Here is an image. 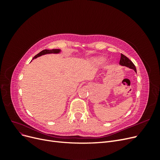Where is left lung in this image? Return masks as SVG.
I'll return each mask as SVG.
<instances>
[{
    "mask_svg": "<svg viewBox=\"0 0 160 160\" xmlns=\"http://www.w3.org/2000/svg\"><path fill=\"white\" fill-rule=\"evenodd\" d=\"M119 64L122 66H125L128 67L129 68L133 69L135 72H137L136 71V68H135V66L134 65V64L132 62V61L129 60L128 58L125 56L123 54H121V59L119 61Z\"/></svg>",
    "mask_w": 160,
    "mask_h": 160,
    "instance_id": "left-lung-1",
    "label": "left lung"
}]
</instances>
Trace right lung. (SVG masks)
Listing matches in <instances>:
<instances>
[{
  "label": "right lung",
  "mask_w": 160,
  "mask_h": 160,
  "mask_svg": "<svg viewBox=\"0 0 160 160\" xmlns=\"http://www.w3.org/2000/svg\"><path fill=\"white\" fill-rule=\"evenodd\" d=\"M61 51L60 49H52V50H48V49H45L42 51H41L39 53H38L37 55H36L35 57H33V59H36L37 57H40L41 55H45V54H49V53H59Z\"/></svg>",
  "instance_id": "right-lung-1"
}]
</instances>
